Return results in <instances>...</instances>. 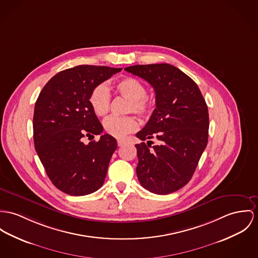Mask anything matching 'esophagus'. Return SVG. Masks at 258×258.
Here are the masks:
<instances>
[{"instance_id": "esophagus-1", "label": "esophagus", "mask_w": 258, "mask_h": 258, "mask_svg": "<svg viewBox=\"0 0 258 258\" xmlns=\"http://www.w3.org/2000/svg\"><path fill=\"white\" fill-rule=\"evenodd\" d=\"M124 144V141H122V140H118V146H122Z\"/></svg>"}]
</instances>
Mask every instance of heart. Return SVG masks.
Listing matches in <instances>:
<instances>
[{"instance_id": "obj_1", "label": "heart", "mask_w": 258, "mask_h": 258, "mask_svg": "<svg viewBox=\"0 0 258 258\" xmlns=\"http://www.w3.org/2000/svg\"><path fill=\"white\" fill-rule=\"evenodd\" d=\"M115 88L119 94L130 99V112L139 116H146L151 112L152 103L146 95L147 89L142 81L133 77H125L116 82ZM88 102L96 116H105L109 112L111 104V95L106 84L100 83L93 87ZM103 127L108 135L116 139H124L128 134L138 130L139 122L133 116H112L103 121Z\"/></svg>"}]
</instances>
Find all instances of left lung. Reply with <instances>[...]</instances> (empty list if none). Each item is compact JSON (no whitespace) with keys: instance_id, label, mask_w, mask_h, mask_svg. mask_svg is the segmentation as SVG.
<instances>
[{"instance_id":"left-lung-1","label":"left lung","mask_w":258,"mask_h":258,"mask_svg":"<svg viewBox=\"0 0 258 258\" xmlns=\"http://www.w3.org/2000/svg\"><path fill=\"white\" fill-rule=\"evenodd\" d=\"M126 72L146 80L155 91L156 108L137 134L140 184L150 192L169 195L192 178L208 141L209 115L198 84L169 63L136 64ZM157 139L159 143L146 139Z\"/></svg>"}]
</instances>
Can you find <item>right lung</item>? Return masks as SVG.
<instances>
[{"label": "right lung", "instance_id": "obj_1", "mask_svg": "<svg viewBox=\"0 0 258 258\" xmlns=\"http://www.w3.org/2000/svg\"><path fill=\"white\" fill-rule=\"evenodd\" d=\"M122 69L81 64L58 73L40 92L33 115L35 150L47 176L60 191L86 196L103 185L117 140L103 126L88 97L97 84ZM90 140V139H89Z\"/></svg>", "mask_w": 258, "mask_h": 258}]
</instances>
